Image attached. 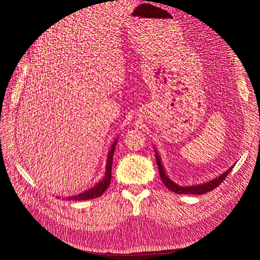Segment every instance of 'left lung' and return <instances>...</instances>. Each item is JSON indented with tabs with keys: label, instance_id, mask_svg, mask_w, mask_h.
Instances as JSON below:
<instances>
[{
	"label": "left lung",
	"instance_id": "left-lung-1",
	"mask_svg": "<svg viewBox=\"0 0 260 260\" xmlns=\"http://www.w3.org/2000/svg\"><path fill=\"white\" fill-rule=\"evenodd\" d=\"M155 154H156V162H157V166H158V170H159V176L161 178L162 183L166 185V187H168L171 192H175L177 194H195V195H202V194H205L207 192H210L216 188L220 183L222 182V181L225 179V177L230 174L232 168L235 166V164L232 165V166L228 169L226 171L222 172L221 175L214 178L212 180L207 181V182H204L201 184H193V185H179L176 182L172 181L168 175H166V171H165L164 168V165L161 164V159H160V156L158 154V151L155 148Z\"/></svg>",
	"mask_w": 260,
	"mask_h": 260
}]
</instances>
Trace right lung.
Listing matches in <instances>:
<instances>
[{"label":"right lung","mask_w":260,"mask_h":260,"mask_svg":"<svg viewBox=\"0 0 260 260\" xmlns=\"http://www.w3.org/2000/svg\"><path fill=\"white\" fill-rule=\"evenodd\" d=\"M117 144V140H115L111 149L107 153V160H106V170H105V176L102 179L100 182H98L93 187L89 188L88 191H84L82 193H79L74 196H69L66 200L68 201H86V200H93L100 198V196L103 195V193L107 190L108 185L111 184L112 180V165H113V157H114V151Z\"/></svg>","instance_id":"right-lung-1"}]
</instances>
